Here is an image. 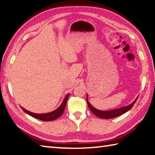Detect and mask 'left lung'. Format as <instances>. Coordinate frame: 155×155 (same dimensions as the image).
Wrapping results in <instances>:
<instances>
[{
	"mask_svg": "<svg viewBox=\"0 0 155 155\" xmlns=\"http://www.w3.org/2000/svg\"><path fill=\"white\" fill-rule=\"evenodd\" d=\"M138 96L137 97V98H136L134 101L129 105H127V106H125V107H122L118 109H116V110H109V111H101L93 107L91 104L89 102V101H88V99H87L88 95H87V105H88V107L89 108V110L91 111L92 113L95 114V116H97L100 118H103V119H111V118H114L116 117L120 116L123 114L126 113V112L128 111L130 109L133 107V105H134L136 100L138 99Z\"/></svg>",
	"mask_w": 155,
	"mask_h": 155,
	"instance_id": "1",
	"label": "left lung"
}]
</instances>
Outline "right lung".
Returning <instances> with one entry per match:
<instances>
[{
    "label": "right lung",
    "mask_w": 155,
    "mask_h": 155,
    "mask_svg": "<svg viewBox=\"0 0 155 155\" xmlns=\"http://www.w3.org/2000/svg\"><path fill=\"white\" fill-rule=\"evenodd\" d=\"M69 95H70V93H68V95L65 97V98L64 99L62 103L61 104V105L59 106L58 108H57L56 110L50 112V113L35 114V113H32V112H31V111L26 110L25 109L23 108L22 107H21L23 110V111H25L26 114L29 115V116L35 117V118H36V119L40 120L42 121H45V122H49V121H52V120H56V119H57V118H58L60 116H62V114H63L64 111V110H65L66 103H67Z\"/></svg>",
    "instance_id": "add662e5"
}]
</instances>
